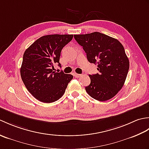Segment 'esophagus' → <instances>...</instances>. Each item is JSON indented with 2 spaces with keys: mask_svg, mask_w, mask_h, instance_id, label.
<instances>
[{
  "mask_svg": "<svg viewBox=\"0 0 149 149\" xmlns=\"http://www.w3.org/2000/svg\"><path fill=\"white\" fill-rule=\"evenodd\" d=\"M74 77L76 78H79L81 76V74H77V73H74Z\"/></svg>",
  "mask_w": 149,
  "mask_h": 149,
  "instance_id": "obj_1",
  "label": "esophagus"
}]
</instances>
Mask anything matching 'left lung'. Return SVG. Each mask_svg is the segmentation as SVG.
<instances>
[{
  "mask_svg": "<svg viewBox=\"0 0 149 149\" xmlns=\"http://www.w3.org/2000/svg\"><path fill=\"white\" fill-rule=\"evenodd\" d=\"M74 38L85 52L88 61L97 65L99 74L89 75L91 83L85 88L94 99H111L122 89L127 77L129 61L118 40L99 32L75 34Z\"/></svg>",
  "mask_w": 149,
  "mask_h": 149,
  "instance_id": "1",
  "label": "left lung"
}]
</instances>
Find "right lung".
Returning a JSON list of instances; mask_svg holds the SVG:
<instances>
[{
    "mask_svg": "<svg viewBox=\"0 0 149 149\" xmlns=\"http://www.w3.org/2000/svg\"><path fill=\"white\" fill-rule=\"evenodd\" d=\"M73 34H50L40 37L25 51L20 68L22 81L36 99L45 103L55 102L65 92L73 75L54 71L59 63L62 49Z\"/></svg>",
    "mask_w": 149,
    "mask_h": 149,
    "instance_id": "1",
    "label": "right lung"
}]
</instances>
